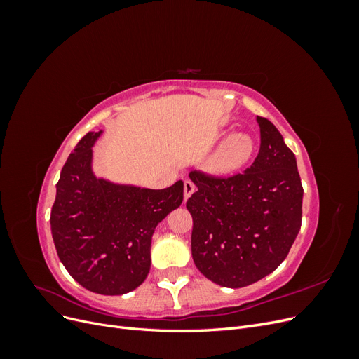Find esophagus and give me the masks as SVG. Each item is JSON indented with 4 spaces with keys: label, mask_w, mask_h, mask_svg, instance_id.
I'll use <instances>...</instances> for the list:
<instances>
[{
    "label": "esophagus",
    "mask_w": 359,
    "mask_h": 359,
    "mask_svg": "<svg viewBox=\"0 0 359 359\" xmlns=\"http://www.w3.org/2000/svg\"><path fill=\"white\" fill-rule=\"evenodd\" d=\"M194 190H196V186H194V184L191 182V181H184V199H189L191 194L194 193Z\"/></svg>",
    "instance_id": "1"
}]
</instances>
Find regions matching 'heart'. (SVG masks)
<instances>
[{
    "label": "heart",
    "instance_id": "1",
    "mask_svg": "<svg viewBox=\"0 0 359 359\" xmlns=\"http://www.w3.org/2000/svg\"><path fill=\"white\" fill-rule=\"evenodd\" d=\"M255 153V140L248 135L236 133L227 137L223 145L215 151L211 158V169L217 173H231L252 158Z\"/></svg>",
    "mask_w": 359,
    "mask_h": 359
}]
</instances>
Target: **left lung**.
<instances>
[{
  "label": "left lung",
  "mask_w": 359,
  "mask_h": 359,
  "mask_svg": "<svg viewBox=\"0 0 359 359\" xmlns=\"http://www.w3.org/2000/svg\"><path fill=\"white\" fill-rule=\"evenodd\" d=\"M256 121L260 148L252 166L229 177L190 172L198 187L186 203L194 265L224 287H244L273 273L301 227L304 190L295 154L273 123Z\"/></svg>",
  "instance_id": "obj_1"
}]
</instances>
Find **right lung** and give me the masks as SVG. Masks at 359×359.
Segmentation results:
<instances>
[{"label":"right lung","instance_id":"1","mask_svg":"<svg viewBox=\"0 0 359 359\" xmlns=\"http://www.w3.org/2000/svg\"><path fill=\"white\" fill-rule=\"evenodd\" d=\"M100 133H86L62 166L50 231L60 260L81 286L100 295H123L147 278L151 238L181 205L184 184L151 190L97 180L91 147Z\"/></svg>","mask_w":359,"mask_h":359}]
</instances>
